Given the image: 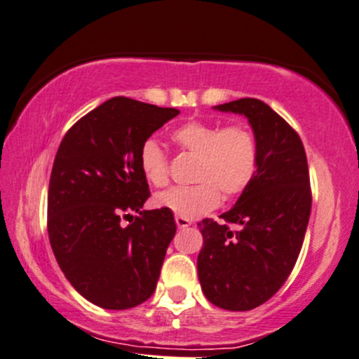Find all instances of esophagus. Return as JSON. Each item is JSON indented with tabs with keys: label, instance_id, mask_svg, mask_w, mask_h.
<instances>
[{
	"label": "esophagus",
	"instance_id": "obj_1",
	"mask_svg": "<svg viewBox=\"0 0 359 359\" xmlns=\"http://www.w3.org/2000/svg\"><path fill=\"white\" fill-rule=\"evenodd\" d=\"M175 224L179 229H187V226L192 224L189 219H185V217H180V215H175Z\"/></svg>",
	"mask_w": 359,
	"mask_h": 359
}]
</instances>
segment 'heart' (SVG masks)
Listing matches in <instances>:
<instances>
[{
    "instance_id": "1",
    "label": "heart",
    "mask_w": 359,
    "mask_h": 359,
    "mask_svg": "<svg viewBox=\"0 0 359 359\" xmlns=\"http://www.w3.org/2000/svg\"><path fill=\"white\" fill-rule=\"evenodd\" d=\"M180 151L197 157L190 187H172L154 197L157 207L169 208L185 219H195L219 205L220 194L233 198L248 189L258 170V142L243 124L189 121L172 130ZM140 170L156 187L169 182V157L154 139L139 152Z\"/></svg>"
}]
</instances>
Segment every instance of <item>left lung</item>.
<instances>
[{
  "instance_id": "obj_1",
  "label": "left lung",
  "mask_w": 359,
  "mask_h": 359,
  "mask_svg": "<svg viewBox=\"0 0 359 359\" xmlns=\"http://www.w3.org/2000/svg\"><path fill=\"white\" fill-rule=\"evenodd\" d=\"M215 109L243 114L258 142V170L224 222H198V280L207 300L230 311L269 302L292 273L311 212L310 172L297 130L253 97Z\"/></svg>"
}]
</instances>
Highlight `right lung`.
I'll list each match as a JSON object with an SVG mask.
<instances>
[{
	"instance_id": "1",
	"label": "right lung",
	"mask_w": 359,
	"mask_h": 359,
	"mask_svg": "<svg viewBox=\"0 0 359 359\" xmlns=\"http://www.w3.org/2000/svg\"><path fill=\"white\" fill-rule=\"evenodd\" d=\"M177 114L174 107L112 97L81 117L57 149L48 192L49 242L76 292L106 310L137 306L156 292L177 226L169 208L140 210L151 190L139 152Z\"/></svg>"
}]
</instances>
